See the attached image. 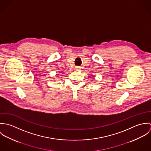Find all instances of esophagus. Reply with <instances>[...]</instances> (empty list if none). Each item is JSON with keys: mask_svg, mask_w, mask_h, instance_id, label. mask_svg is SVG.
Listing matches in <instances>:
<instances>
[{"mask_svg": "<svg viewBox=\"0 0 151 151\" xmlns=\"http://www.w3.org/2000/svg\"><path fill=\"white\" fill-rule=\"evenodd\" d=\"M80 69H81L80 67H78V66H76V67H75V70H80Z\"/></svg>", "mask_w": 151, "mask_h": 151, "instance_id": "obj_1", "label": "esophagus"}]
</instances>
